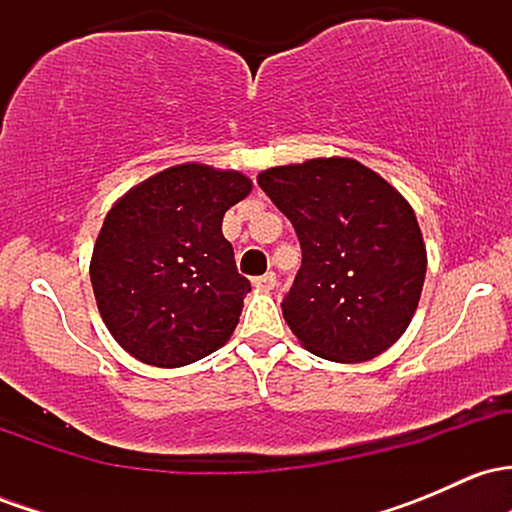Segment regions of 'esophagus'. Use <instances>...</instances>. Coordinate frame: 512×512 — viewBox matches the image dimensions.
<instances>
[{"label":"esophagus","mask_w":512,"mask_h":512,"mask_svg":"<svg viewBox=\"0 0 512 512\" xmlns=\"http://www.w3.org/2000/svg\"><path fill=\"white\" fill-rule=\"evenodd\" d=\"M252 286H255L257 291H272L274 286H276V274L274 272H267V274H262V276H257V279H252Z\"/></svg>","instance_id":"obj_1"}]
</instances>
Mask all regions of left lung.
I'll return each instance as SVG.
<instances>
[{
	"label": "left lung",
	"instance_id": "8db88e82",
	"mask_svg": "<svg viewBox=\"0 0 512 512\" xmlns=\"http://www.w3.org/2000/svg\"><path fill=\"white\" fill-rule=\"evenodd\" d=\"M296 228L303 262L281 310L310 354L337 363L380 356L407 332L426 276L414 209L354 158H310L257 175Z\"/></svg>",
	"mask_w": 512,
	"mask_h": 512
}]
</instances>
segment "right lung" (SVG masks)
<instances>
[{"mask_svg": "<svg viewBox=\"0 0 512 512\" xmlns=\"http://www.w3.org/2000/svg\"><path fill=\"white\" fill-rule=\"evenodd\" d=\"M250 190L238 170L180 163L110 207L88 272L105 327L129 356L180 368L231 339L250 281L221 223Z\"/></svg>", "mask_w": 512, "mask_h": 512, "instance_id": "obj_1", "label": "right lung"}]
</instances>
